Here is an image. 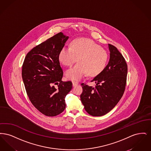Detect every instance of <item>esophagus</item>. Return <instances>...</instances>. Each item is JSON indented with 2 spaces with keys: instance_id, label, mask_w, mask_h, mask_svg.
I'll use <instances>...</instances> for the list:
<instances>
[{
  "instance_id": "esophagus-1",
  "label": "esophagus",
  "mask_w": 151,
  "mask_h": 151,
  "mask_svg": "<svg viewBox=\"0 0 151 151\" xmlns=\"http://www.w3.org/2000/svg\"><path fill=\"white\" fill-rule=\"evenodd\" d=\"M78 85V83H76V82H72V86H75Z\"/></svg>"
}]
</instances>
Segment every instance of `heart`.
Wrapping results in <instances>:
<instances>
[{"mask_svg":"<svg viewBox=\"0 0 151 151\" xmlns=\"http://www.w3.org/2000/svg\"><path fill=\"white\" fill-rule=\"evenodd\" d=\"M58 58L65 65L70 66L79 62L65 71L69 80L79 81L86 74L91 76L99 75L105 68L108 62L106 51L101 48L93 41L88 38L73 40L71 47L64 46L59 51Z\"/></svg>","mask_w":151,"mask_h":151,"instance_id":"obj_1","label":"heart"}]
</instances>
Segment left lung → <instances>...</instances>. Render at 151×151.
I'll use <instances>...</instances> for the list:
<instances>
[{"label": "left lung", "instance_id": "obj_1", "mask_svg": "<svg viewBox=\"0 0 151 151\" xmlns=\"http://www.w3.org/2000/svg\"><path fill=\"white\" fill-rule=\"evenodd\" d=\"M110 59L102 72L91 81L96 86L81 84L80 99L86 112L94 116L105 115L122 98L127 75V65L121 53L114 46L108 44Z\"/></svg>", "mask_w": 151, "mask_h": 151}]
</instances>
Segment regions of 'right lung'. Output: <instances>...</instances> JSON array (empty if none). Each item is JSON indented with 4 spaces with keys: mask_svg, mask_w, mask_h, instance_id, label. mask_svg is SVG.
I'll return each mask as SVG.
<instances>
[{
    "mask_svg": "<svg viewBox=\"0 0 151 151\" xmlns=\"http://www.w3.org/2000/svg\"><path fill=\"white\" fill-rule=\"evenodd\" d=\"M68 38L60 32L49 38L29 51L22 65V78L29 100L48 116L64 111L65 97L72 89L71 81H62L63 73L58 58ZM54 85H58V88Z\"/></svg>",
    "mask_w": 151,
    "mask_h": 151,
    "instance_id": "add662e5",
    "label": "right lung"
}]
</instances>
